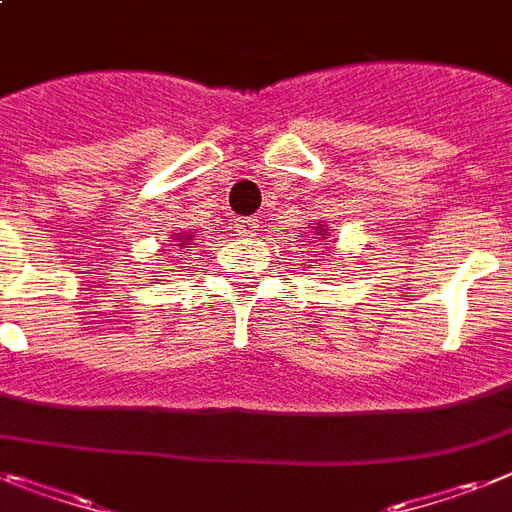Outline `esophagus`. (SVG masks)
Wrapping results in <instances>:
<instances>
[{"mask_svg":"<svg viewBox=\"0 0 512 512\" xmlns=\"http://www.w3.org/2000/svg\"><path fill=\"white\" fill-rule=\"evenodd\" d=\"M234 229H236V234H239V236L255 234L257 221H255V218H236V221H234Z\"/></svg>","mask_w":512,"mask_h":512,"instance_id":"1","label":"esophagus"}]
</instances>
